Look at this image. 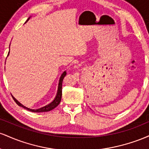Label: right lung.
Listing matches in <instances>:
<instances>
[{
    "label": "right lung",
    "mask_w": 149,
    "mask_h": 149,
    "mask_svg": "<svg viewBox=\"0 0 149 149\" xmlns=\"http://www.w3.org/2000/svg\"><path fill=\"white\" fill-rule=\"evenodd\" d=\"M30 18H31V17H29L27 19V20H26V21L25 23H26V22H28ZM9 53H10V51H9V52H8V56L9 55ZM66 71H64V72L62 73V74L61 75L60 78H59V84H58L57 92V94H56V96H55V97H54V100H53L52 101V102H51L49 104H47V105H45V107L40 108V109H29V108L26 107H24V106L23 105V104H22L21 103H20V102H19L16 99H15V97L13 96V95H12V97H13V100H15V102H16L18 106H19V107L24 108V109H26V110L29 111L34 112V113L49 111L52 110V109H54V108L57 107V106L59 105V104L60 103L61 99V95H62V81H63V79H64V77L66 76Z\"/></svg>",
    "instance_id": "1"
}]
</instances>
